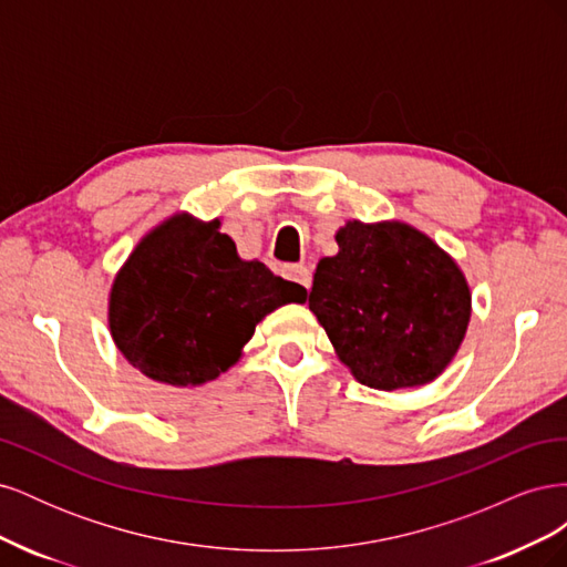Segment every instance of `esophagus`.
Instances as JSON below:
<instances>
[{"label":"esophagus","instance_id":"1","mask_svg":"<svg viewBox=\"0 0 567 567\" xmlns=\"http://www.w3.org/2000/svg\"><path fill=\"white\" fill-rule=\"evenodd\" d=\"M284 277H286L288 281L298 284V286H300V288H305V290H310V286H312V274H310V269H307L305 265L288 267V269L284 271Z\"/></svg>","mask_w":567,"mask_h":567}]
</instances>
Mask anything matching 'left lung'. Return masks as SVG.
Segmentation results:
<instances>
[{"label": "left lung", "instance_id": "left-lung-1", "mask_svg": "<svg viewBox=\"0 0 567 567\" xmlns=\"http://www.w3.org/2000/svg\"><path fill=\"white\" fill-rule=\"evenodd\" d=\"M321 257L310 310L354 379L416 388L450 367L471 321V288L431 236L404 221L352 219Z\"/></svg>", "mask_w": 567, "mask_h": 567}]
</instances>
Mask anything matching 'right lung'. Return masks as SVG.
Segmentation results:
<instances>
[{
  "instance_id": "add662e5",
  "label": "right lung",
  "mask_w": 567,
  "mask_h": 567,
  "mask_svg": "<svg viewBox=\"0 0 567 567\" xmlns=\"http://www.w3.org/2000/svg\"><path fill=\"white\" fill-rule=\"evenodd\" d=\"M307 290L241 260L219 219L179 213L148 231L111 288L117 350L148 379L196 388L238 362L255 326Z\"/></svg>"
}]
</instances>
